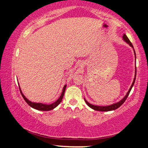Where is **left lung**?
Here are the masks:
<instances>
[{
  "label": "left lung",
  "mask_w": 148,
  "mask_h": 148,
  "mask_svg": "<svg viewBox=\"0 0 148 148\" xmlns=\"http://www.w3.org/2000/svg\"><path fill=\"white\" fill-rule=\"evenodd\" d=\"M123 40H125V42H127V44H129L131 47H132L133 48V44H131V42H130V40H129V38H127V36L125 35V34H123ZM133 50H134V48H133ZM134 53H135V58H136V55H135V52L134 50ZM135 78H136V71H135V78L134 79H133V82L132 83V85H131V88H129V90L128 91V92L127 93L126 96H125L124 98H123L122 100L119 101V102H116V103H114V104H112L111 105H109V106H96V105H93L92 104H90V103H89L88 101H87L86 99H84L85 100V102H86V103L87 104H88V106H90L91 108L94 109V110H98V111H104V112H106V111H111V110H116V109H117L118 108H119L121 105H122L123 103L125 102V101L127 100V97H128L129 93H130L131 89H132L133 85H134V83H135Z\"/></svg>",
  "instance_id": "obj_1"
}]
</instances>
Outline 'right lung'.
<instances>
[{"instance_id": "1", "label": "right lung", "mask_w": 148, "mask_h": 148, "mask_svg": "<svg viewBox=\"0 0 148 148\" xmlns=\"http://www.w3.org/2000/svg\"><path fill=\"white\" fill-rule=\"evenodd\" d=\"M66 87V85H65V86L63 87L62 94H61V95H60V96L59 97V98H58V100L56 101V102H54V103H52V104H42V103H36V102H31V101H29L28 99L26 98L25 96L23 94V93H22V92H21L20 87H19V90H20V92H21V96H23V99L25 100V102L27 103L28 105L31 106L32 108L36 109V110H38L48 111V110H52V109H54V108H56V107L57 106L60 102H61L62 98H63V96H64V91H65Z\"/></svg>"}]
</instances>
